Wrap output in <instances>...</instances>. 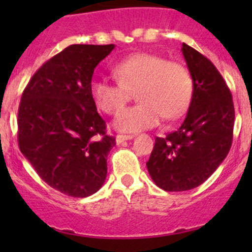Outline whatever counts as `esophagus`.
Wrapping results in <instances>:
<instances>
[{"instance_id":"1","label":"esophagus","mask_w":252,"mask_h":252,"mask_svg":"<svg viewBox=\"0 0 252 252\" xmlns=\"http://www.w3.org/2000/svg\"><path fill=\"white\" fill-rule=\"evenodd\" d=\"M132 137L133 135H117V136H116V142H117V144H122L124 141L131 140Z\"/></svg>"}]
</instances>
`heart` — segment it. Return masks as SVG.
Masks as SVG:
<instances>
[{
  "instance_id": "1",
  "label": "heart",
  "mask_w": 252,
  "mask_h": 252,
  "mask_svg": "<svg viewBox=\"0 0 252 252\" xmlns=\"http://www.w3.org/2000/svg\"><path fill=\"white\" fill-rule=\"evenodd\" d=\"M113 75L119 83L106 79L91 82V97L102 112H119L136 92L139 104L117 115L115 126L126 132L155 127L164 117L175 120L188 108L193 81L188 69L178 62L153 53H136L115 64Z\"/></svg>"
}]
</instances>
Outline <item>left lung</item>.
Masks as SVG:
<instances>
[{
	"instance_id": "8db88e82",
	"label": "left lung",
	"mask_w": 252,
	"mask_h": 252,
	"mask_svg": "<svg viewBox=\"0 0 252 252\" xmlns=\"http://www.w3.org/2000/svg\"><path fill=\"white\" fill-rule=\"evenodd\" d=\"M193 79L192 101L183 124L157 137L146 162L154 183L166 192L201 186L220 166L232 145L235 107L221 73L208 58L183 44Z\"/></svg>"
}]
</instances>
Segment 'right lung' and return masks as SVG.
I'll list each match as a JSON object with an SVG mask.
<instances>
[{"mask_svg":"<svg viewBox=\"0 0 252 252\" xmlns=\"http://www.w3.org/2000/svg\"><path fill=\"white\" fill-rule=\"evenodd\" d=\"M110 45L74 44L45 62L21 95L17 141L46 184L69 197L94 194L107 175L116 145L91 97L94 68Z\"/></svg>","mask_w":252,"mask_h":252,"instance_id":"right-lung-1","label":"right lung"}]
</instances>
